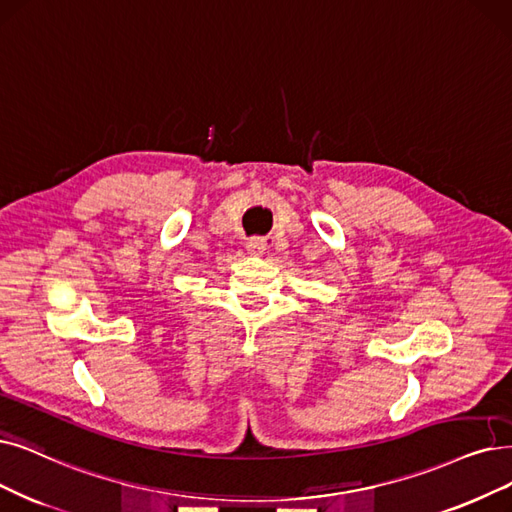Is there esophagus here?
<instances>
[{
  "instance_id": "34e87169",
  "label": "esophagus",
  "mask_w": 512,
  "mask_h": 512,
  "mask_svg": "<svg viewBox=\"0 0 512 512\" xmlns=\"http://www.w3.org/2000/svg\"><path fill=\"white\" fill-rule=\"evenodd\" d=\"M269 239L267 237H250L248 243H245V248H248L250 254H264L269 248Z\"/></svg>"
}]
</instances>
